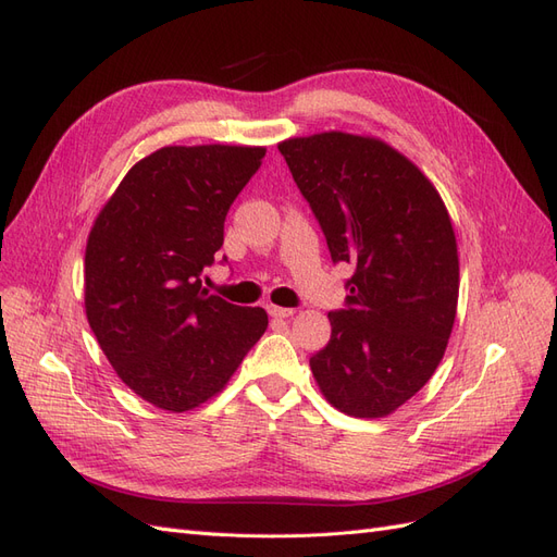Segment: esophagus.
<instances>
[{"label": "esophagus", "mask_w": 557, "mask_h": 557, "mask_svg": "<svg viewBox=\"0 0 557 557\" xmlns=\"http://www.w3.org/2000/svg\"><path fill=\"white\" fill-rule=\"evenodd\" d=\"M267 311H269V315H272V318H290V315H295V309H288V307H276V305H269V307H267Z\"/></svg>", "instance_id": "34e87169"}]
</instances>
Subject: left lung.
Returning a JSON list of instances; mask_svg holds the SVG:
<instances>
[{
	"label": "left lung",
	"mask_w": 557,
	"mask_h": 557,
	"mask_svg": "<svg viewBox=\"0 0 557 557\" xmlns=\"http://www.w3.org/2000/svg\"><path fill=\"white\" fill-rule=\"evenodd\" d=\"M334 262H348L346 309L311 358L320 393L346 416L397 411L440 367L458 311L460 262L442 195L376 137L320 132L278 144Z\"/></svg>",
	"instance_id": "obj_1"
}]
</instances>
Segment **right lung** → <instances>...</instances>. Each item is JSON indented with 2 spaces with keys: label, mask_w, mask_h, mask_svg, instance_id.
I'll return each mask as SVG.
<instances>
[{
  "label": "right lung",
  "mask_w": 557,
  "mask_h": 557,
  "mask_svg": "<svg viewBox=\"0 0 557 557\" xmlns=\"http://www.w3.org/2000/svg\"><path fill=\"white\" fill-rule=\"evenodd\" d=\"M264 146H164L97 213L86 246L90 330L132 393L172 413L215 397L267 330V311L201 288L232 201Z\"/></svg>",
  "instance_id": "add662e5"
}]
</instances>
